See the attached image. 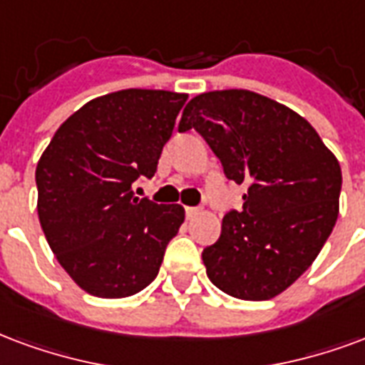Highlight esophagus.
Instances as JSON below:
<instances>
[{"label":"esophagus","mask_w":365,"mask_h":365,"mask_svg":"<svg viewBox=\"0 0 365 365\" xmlns=\"http://www.w3.org/2000/svg\"><path fill=\"white\" fill-rule=\"evenodd\" d=\"M201 212H203V210H201V207H185V217L190 218V220L191 218L199 217Z\"/></svg>","instance_id":"obj_1"}]
</instances>
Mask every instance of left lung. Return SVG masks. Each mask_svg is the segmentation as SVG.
Returning <instances> with one entry per match:
<instances>
[{
    "mask_svg": "<svg viewBox=\"0 0 365 365\" xmlns=\"http://www.w3.org/2000/svg\"><path fill=\"white\" fill-rule=\"evenodd\" d=\"M195 129L247 185L242 210L222 218L217 244L203 250L210 282L237 299L284 292L309 269L339 217L342 174L309 121L244 88L197 94L180 131Z\"/></svg>",
    "mask_w": 365,
    "mask_h": 365,
    "instance_id": "left-lung-1",
    "label": "left lung"
}]
</instances>
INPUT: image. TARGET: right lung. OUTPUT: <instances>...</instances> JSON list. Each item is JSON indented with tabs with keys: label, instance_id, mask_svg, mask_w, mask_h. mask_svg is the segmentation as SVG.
Instances as JSON below:
<instances>
[{
	"label": "right lung",
	"instance_id": "add662e5",
	"mask_svg": "<svg viewBox=\"0 0 365 365\" xmlns=\"http://www.w3.org/2000/svg\"><path fill=\"white\" fill-rule=\"evenodd\" d=\"M187 94L125 88L69 115L36 166L38 218L59 265L96 298H128L160 271L182 205L133 195L153 178Z\"/></svg>",
	"mask_w": 365,
	"mask_h": 365
}]
</instances>
